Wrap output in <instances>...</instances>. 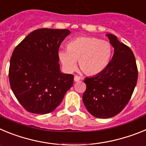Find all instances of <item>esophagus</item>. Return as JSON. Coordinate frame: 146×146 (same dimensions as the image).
Returning <instances> with one entry per match:
<instances>
[{
    "instance_id": "esophagus-1",
    "label": "esophagus",
    "mask_w": 146,
    "mask_h": 146,
    "mask_svg": "<svg viewBox=\"0 0 146 146\" xmlns=\"http://www.w3.org/2000/svg\"><path fill=\"white\" fill-rule=\"evenodd\" d=\"M81 80V77H79V76L77 75H75L74 77V80L75 81V82H78V81H80Z\"/></svg>"
}]
</instances>
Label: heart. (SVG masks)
I'll use <instances>...</instances> for the list:
<instances>
[{
    "mask_svg": "<svg viewBox=\"0 0 146 146\" xmlns=\"http://www.w3.org/2000/svg\"><path fill=\"white\" fill-rule=\"evenodd\" d=\"M67 50L58 52V58L66 72L76 68L78 60L80 69L87 75H96L106 69L111 59L113 48L107 41L91 36L77 37L67 44Z\"/></svg>",
    "mask_w": 146,
    "mask_h": 146,
    "instance_id": "1",
    "label": "heart"
}]
</instances>
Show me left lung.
<instances>
[{"mask_svg": "<svg viewBox=\"0 0 146 146\" xmlns=\"http://www.w3.org/2000/svg\"><path fill=\"white\" fill-rule=\"evenodd\" d=\"M114 54L101 73L86 77L82 101L88 111L98 118L118 115L128 104L136 86L138 72L131 49L113 34H107Z\"/></svg>", "mask_w": 146, "mask_h": 146, "instance_id": "1", "label": "left lung"}]
</instances>
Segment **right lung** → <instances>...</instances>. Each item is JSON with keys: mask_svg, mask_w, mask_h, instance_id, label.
Wrapping results in <instances>:
<instances>
[{"mask_svg": "<svg viewBox=\"0 0 146 146\" xmlns=\"http://www.w3.org/2000/svg\"><path fill=\"white\" fill-rule=\"evenodd\" d=\"M67 29L41 28L28 34L10 59V86L27 111L52 112L73 85L74 75L60 72L58 50L70 34Z\"/></svg>", "mask_w": 146, "mask_h": 146, "instance_id": "1", "label": "right lung"}]
</instances>
